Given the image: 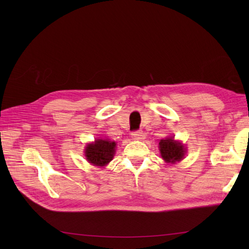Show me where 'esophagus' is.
I'll list each match as a JSON object with an SVG mask.
<instances>
[{"label": "esophagus", "instance_id": "34e87169", "mask_svg": "<svg viewBox=\"0 0 249 249\" xmlns=\"http://www.w3.org/2000/svg\"><path fill=\"white\" fill-rule=\"evenodd\" d=\"M132 137H133V139H135V140H140V139H142V137H143V133H142V131H140V130L134 131V132L132 133Z\"/></svg>", "mask_w": 249, "mask_h": 249}]
</instances>
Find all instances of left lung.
Segmentation results:
<instances>
[{
  "label": "left lung",
  "mask_w": 249,
  "mask_h": 249,
  "mask_svg": "<svg viewBox=\"0 0 249 249\" xmlns=\"http://www.w3.org/2000/svg\"><path fill=\"white\" fill-rule=\"evenodd\" d=\"M160 153L163 159L168 163H176L183 159L185 148L180 143L173 140V138L162 139L159 143Z\"/></svg>",
  "instance_id": "obj_1"
}]
</instances>
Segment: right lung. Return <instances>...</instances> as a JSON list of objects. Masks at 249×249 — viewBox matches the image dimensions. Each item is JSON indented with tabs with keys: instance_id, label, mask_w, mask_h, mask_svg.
I'll list each match as a JSON object with an SVG mask.
<instances>
[{
	"instance_id": "right-lung-1",
	"label": "right lung",
	"mask_w": 249,
	"mask_h": 249,
	"mask_svg": "<svg viewBox=\"0 0 249 249\" xmlns=\"http://www.w3.org/2000/svg\"><path fill=\"white\" fill-rule=\"evenodd\" d=\"M115 142L99 139L94 143L88 144L85 150V156L89 163L96 166H105L111 160L115 153Z\"/></svg>"
}]
</instances>
